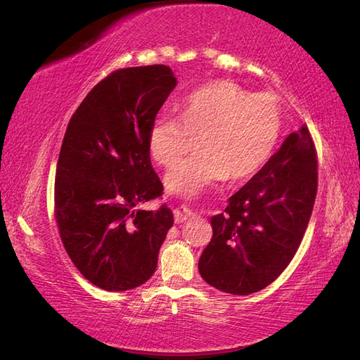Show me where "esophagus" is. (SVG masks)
Returning <instances> with one entry per match:
<instances>
[{"instance_id": "esophagus-1", "label": "esophagus", "mask_w": 360, "mask_h": 360, "mask_svg": "<svg viewBox=\"0 0 360 360\" xmlns=\"http://www.w3.org/2000/svg\"><path fill=\"white\" fill-rule=\"evenodd\" d=\"M191 217H194V214L191 212L186 206H179V207H175V210H174L175 223H183V221L189 220Z\"/></svg>"}]
</instances>
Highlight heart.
Listing matches in <instances>:
<instances>
[{
    "instance_id": "heart-1",
    "label": "heart",
    "mask_w": 360,
    "mask_h": 360,
    "mask_svg": "<svg viewBox=\"0 0 360 360\" xmlns=\"http://www.w3.org/2000/svg\"><path fill=\"white\" fill-rule=\"evenodd\" d=\"M282 134V108L271 94L255 95L219 82L189 94L181 120L160 114L149 127L148 146L157 163L171 166L200 137V154L181 160L166 174L172 193L195 195L215 181L245 180L274 155Z\"/></svg>"
}]
</instances>
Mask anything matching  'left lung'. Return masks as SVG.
I'll return each mask as SVG.
<instances>
[{
	"mask_svg": "<svg viewBox=\"0 0 360 360\" xmlns=\"http://www.w3.org/2000/svg\"><path fill=\"white\" fill-rule=\"evenodd\" d=\"M317 194V153L307 124L211 219L212 238L198 271L223 292L266 288L297 252Z\"/></svg>",
	"mask_w": 360,
	"mask_h": 360,
	"instance_id": "8db88e82",
	"label": "left lung"
}]
</instances>
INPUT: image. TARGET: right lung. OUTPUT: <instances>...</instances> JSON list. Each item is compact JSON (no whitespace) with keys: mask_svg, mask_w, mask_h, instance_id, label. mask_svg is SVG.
Masks as SVG:
<instances>
[{"mask_svg":"<svg viewBox=\"0 0 360 360\" xmlns=\"http://www.w3.org/2000/svg\"><path fill=\"white\" fill-rule=\"evenodd\" d=\"M177 84L165 65L118 69L72 115L55 174V220L65 250L87 281L126 291L155 273L174 217L140 210L162 197L148 134Z\"/></svg>","mask_w":360,"mask_h":360,"instance_id":"add662e5","label":"right lung"}]
</instances>
